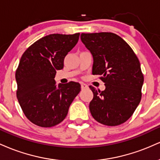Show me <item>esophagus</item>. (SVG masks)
Masks as SVG:
<instances>
[{
  "label": "esophagus",
  "instance_id": "1",
  "mask_svg": "<svg viewBox=\"0 0 160 160\" xmlns=\"http://www.w3.org/2000/svg\"><path fill=\"white\" fill-rule=\"evenodd\" d=\"M87 88H88V86L86 85V83H84V82H81V89H87Z\"/></svg>",
  "mask_w": 160,
  "mask_h": 160
}]
</instances>
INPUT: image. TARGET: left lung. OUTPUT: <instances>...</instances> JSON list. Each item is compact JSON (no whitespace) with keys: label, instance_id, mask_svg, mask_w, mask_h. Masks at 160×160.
<instances>
[{"label":"left lung","instance_id":"left-lung-1","mask_svg":"<svg viewBox=\"0 0 160 160\" xmlns=\"http://www.w3.org/2000/svg\"><path fill=\"white\" fill-rule=\"evenodd\" d=\"M80 39L93 57L92 74L100 75L104 91L89 88L93 98L89 110L97 122L115 126L127 121L141 99L144 75L132 49L111 32L85 34Z\"/></svg>","mask_w":160,"mask_h":160}]
</instances>
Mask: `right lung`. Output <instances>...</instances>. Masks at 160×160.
Instances as JSON below:
<instances>
[{
	"mask_svg": "<svg viewBox=\"0 0 160 160\" xmlns=\"http://www.w3.org/2000/svg\"><path fill=\"white\" fill-rule=\"evenodd\" d=\"M79 37L80 33L49 34L34 42L22 56L16 71V95L24 114L32 123L44 128L59 124L80 92L79 82L59 83L56 88L54 80Z\"/></svg>",
	"mask_w": 160,
	"mask_h": 160,
	"instance_id": "1",
	"label": "right lung"
}]
</instances>
